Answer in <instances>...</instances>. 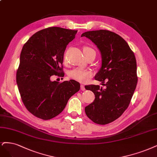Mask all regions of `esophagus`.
Listing matches in <instances>:
<instances>
[{
	"mask_svg": "<svg viewBox=\"0 0 157 157\" xmlns=\"http://www.w3.org/2000/svg\"><path fill=\"white\" fill-rule=\"evenodd\" d=\"M80 89H81V90H82V91H84L86 90L83 84H81L80 85Z\"/></svg>",
	"mask_w": 157,
	"mask_h": 157,
	"instance_id": "34e87169",
	"label": "esophagus"
}]
</instances>
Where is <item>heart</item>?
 <instances>
[{
  "label": "heart",
  "mask_w": 157,
  "mask_h": 157,
  "mask_svg": "<svg viewBox=\"0 0 157 157\" xmlns=\"http://www.w3.org/2000/svg\"><path fill=\"white\" fill-rule=\"evenodd\" d=\"M93 51L94 49H92V48L89 47L84 46L83 47V52H84V55ZM63 60L65 62H66V56H64ZM68 75H69V77L75 80H77L80 82L85 83L86 82H88L89 79L91 77V76H92V73H91L90 71H89V70L80 68V67H77L71 70V71L69 72Z\"/></svg>",
  "instance_id": "b5f03b06"
}]
</instances>
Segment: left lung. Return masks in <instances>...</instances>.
Masks as SVG:
<instances>
[{
	"instance_id": "obj_1",
	"label": "left lung",
	"mask_w": 157,
	"mask_h": 157,
	"mask_svg": "<svg viewBox=\"0 0 157 157\" xmlns=\"http://www.w3.org/2000/svg\"><path fill=\"white\" fill-rule=\"evenodd\" d=\"M81 36L88 37L99 49L102 66L95 79L106 81L102 84L104 89L98 85L85 86L95 97L85 107V112L94 123L106 125L120 117L130 104L138 82L136 58L125 40L113 32L88 31Z\"/></svg>"
}]
</instances>
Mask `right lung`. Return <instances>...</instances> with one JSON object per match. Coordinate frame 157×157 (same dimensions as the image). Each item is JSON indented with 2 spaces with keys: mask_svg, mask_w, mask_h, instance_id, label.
<instances>
[{
  "mask_svg": "<svg viewBox=\"0 0 157 157\" xmlns=\"http://www.w3.org/2000/svg\"><path fill=\"white\" fill-rule=\"evenodd\" d=\"M77 33V30L48 27L32 35L23 47L16 82L26 109L37 117L48 120L56 117L80 90V84L74 80H51L53 75L64 76L63 54Z\"/></svg>",
  "mask_w": 157,
  "mask_h": 157,
  "instance_id": "1",
  "label": "right lung"
}]
</instances>
